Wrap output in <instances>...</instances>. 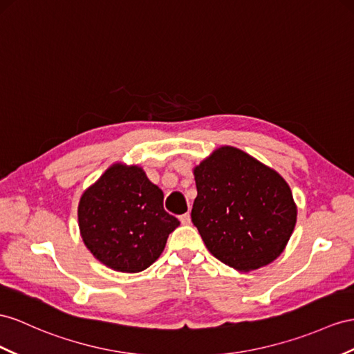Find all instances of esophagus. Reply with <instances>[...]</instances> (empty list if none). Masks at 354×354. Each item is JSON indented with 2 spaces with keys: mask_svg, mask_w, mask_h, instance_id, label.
Listing matches in <instances>:
<instances>
[{
  "mask_svg": "<svg viewBox=\"0 0 354 354\" xmlns=\"http://www.w3.org/2000/svg\"><path fill=\"white\" fill-rule=\"evenodd\" d=\"M179 221L183 223V224H189L192 223V215H189L188 212H185V214H183L179 216Z\"/></svg>",
  "mask_w": 354,
  "mask_h": 354,
  "instance_id": "esophagus-1",
  "label": "esophagus"
}]
</instances>
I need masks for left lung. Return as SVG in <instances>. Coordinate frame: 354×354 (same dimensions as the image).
Instances as JSON below:
<instances>
[{
	"mask_svg": "<svg viewBox=\"0 0 354 354\" xmlns=\"http://www.w3.org/2000/svg\"><path fill=\"white\" fill-rule=\"evenodd\" d=\"M192 220L214 257L242 272L274 261L292 236L296 205L275 170L232 147L194 169Z\"/></svg>",
	"mask_w": 354,
	"mask_h": 354,
	"instance_id": "left-lung-1",
	"label": "left lung"
}]
</instances>
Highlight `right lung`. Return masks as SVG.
I'll return each instance as SVG.
<instances>
[{"label": "right lung", "mask_w": 354, "mask_h": 354, "mask_svg": "<svg viewBox=\"0 0 354 354\" xmlns=\"http://www.w3.org/2000/svg\"><path fill=\"white\" fill-rule=\"evenodd\" d=\"M162 192L140 167L115 165L79 202V229L88 250L120 272L151 266L179 221L162 207Z\"/></svg>", "instance_id": "add662e5"}]
</instances>
